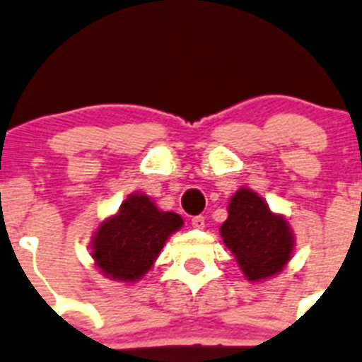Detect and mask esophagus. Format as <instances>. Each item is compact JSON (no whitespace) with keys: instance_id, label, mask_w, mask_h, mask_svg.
Returning a JSON list of instances; mask_svg holds the SVG:
<instances>
[{"instance_id":"esophagus-1","label":"esophagus","mask_w":362,"mask_h":362,"mask_svg":"<svg viewBox=\"0 0 362 362\" xmlns=\"http://www.w3.org/2000/svg\"><path fill=\"white\" fill-rule=\"evenodd\" d=\"M191 224L194 229H203L204 228V217L203 215H196L191 218Z\"/></svg>"}]
</instances>
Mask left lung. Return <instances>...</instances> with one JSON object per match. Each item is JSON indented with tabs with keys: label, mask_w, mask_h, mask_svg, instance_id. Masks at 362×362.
Returning a JSON list of instances; mask_svg holds the SVG:
<instances>
[{
	"label": "left lung",
	"mask_w": 362,
	"mask_h": 362,
	"mask_svg": "<svg viewBox=\"0 0 362 362\" xmlns=\"http://www.w3.org/2000/svg\"><path fill=\"white\" fill-rule=\"evenodd\" d=\"M221 236L252 282L279 273L293 252L287 222L273 215L268 204L249 189H242L231 198Z\"/></svg>",
	"instance_id": "1"
}]
</instances>
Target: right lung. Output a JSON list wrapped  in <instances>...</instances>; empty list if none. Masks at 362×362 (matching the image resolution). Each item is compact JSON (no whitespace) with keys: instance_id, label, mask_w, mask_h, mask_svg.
<instances>
[{"instance_id":"right-lung-1","label":"right lung","mask_w":362,"mask_h":362,"mask_svg":"<svg viewBox=\"0 0 362 362\" xmlns=\"http://www.w3.org/2000/svg\"><path fill=\"white\" fill-rule=\"evenodd\" d=\"M182 226L173 211H160L147 196H129L115 217L100 226L93 257L105 275L133 282L148 272L164 242Z\"/></svg>"}]
</instances>
